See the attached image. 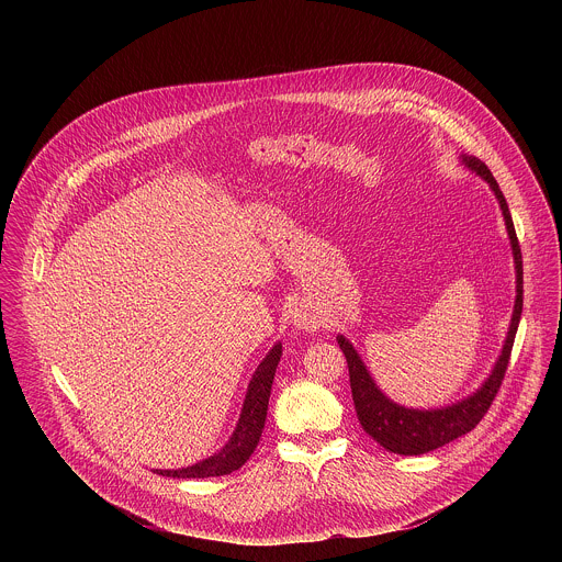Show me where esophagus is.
<instances>
[{"label":"esophagus","instance_id":"34e87169","mask_svg":"<svg viewBox=\"0 0 562 562\" xmlns=\"http://www.w3.org/2000/svg\"><path fill=\"white\" fill-rule=\"evenodd\" d=\"M294 322H296V326H303V328H316L318 326V318L307 314V312H296Z\"/></svg>","mask_w":562,"mask_h":562}]
</instances>
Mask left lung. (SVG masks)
Segmentation results:
<instances>
[{
    "label": "left lung",
    "mask_w": 562,
    "mask_h": 562,
    "mask_svg": "<svg viewBox=\"0 0 562 562\" xmlns=\"http://www.w3.org/2000/svg\"><path fill=\"white\" fill-rule=\"evenodd\" d=\"M463 161L472 170H476L482 179L488 181V186L493 188V192L499 201L504 221H506V229H508L510 244H513V255H515V268H517V301H515L510 330H508L504 350H502L491 376L486 379V383L468 401L457 402V404L446 406V408H430V411L404 408V406L387 401L381 394V390L370 379L366 366L361 363L359 355L355 352L352 344H348V339L341 337V335L337 337V344H339L341 352L346 355L352 401H355L357 417H359L363 430L374 441H379L385 450H390L394 454H404V457H415V454L437 450V448L463 437L465 432H470L479 426V422L486 415L488 406L495 401V396L499 392V385L504 381V374H506V368H508V361H510V352H513L515 333H517L519 318H521L524 261H521V248H519V240H517V234H515V225H513L506 199H504L497 181L493 179V175H491V170L486 168L484 161L472 158V156L470 158L465 156Z\"/></svg>",
    "instance_id": "8db88e82"
}]
</instances>
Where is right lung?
Listing matches in <instances>:
<instances>
[{
    "mask_svg": "<svg viewBox=\"0 0 562 562\" xmlns=\"http://www.w3.org/2000/svg\"><path fill=\"white\" fill-rule=\"evenodd\" d=\"M279 359H281V344H277L255 370L246 392V401L241 406L238 428L229 439V443L218 454L186 470H156V472L170 479H212V476H225L240 470L259 443Z\"/></svg>",
    "mask_w": 562,
    "mask_h": 562,
    "instance_id": "obj_1",
    "label": "right lung"
}]
</instances>
